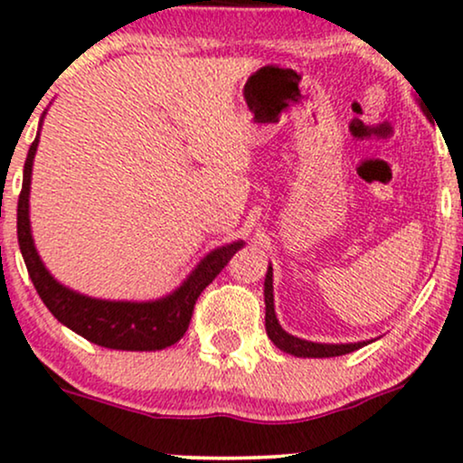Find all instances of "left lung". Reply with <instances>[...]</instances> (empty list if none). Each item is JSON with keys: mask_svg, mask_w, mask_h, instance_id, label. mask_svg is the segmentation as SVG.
<instances>
[{"mask_svg": "<svg viewBox=\"0 0 463 463\" xmlns=\"http://www.w3.org/2000/svg\"><path fill=\"white\" fill-rule=\"evenodd\" d=\"M265 331H268V337L272 339L274 346L280 348L283 353L294 354V357H339V354H348L353 350H359L368 346L370 342H357V344H316L307 342V339L294 337L287 331H283L279 320H276L274 313V287H272V265L268 268V274H265Z\"/></svg>", "mask_w": 463, "mask_h": 463, "instance_id": "8db88e82", "label": "left lung"}]
</instances>
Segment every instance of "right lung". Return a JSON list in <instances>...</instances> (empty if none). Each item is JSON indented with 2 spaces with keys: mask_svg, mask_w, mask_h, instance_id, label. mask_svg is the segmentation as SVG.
<instances>
[{
  "mask_svg": "<svg viewBox=\"0 0 463 463\" xmlns=\"http://www.w3.org/2000/svg\"><path fill=\"white\" fill-rule=\"evenodd\" d=\"M36 147H39V135L32 141L24 165V184H21L17 204V237L32 283L47 309L73 333L82 335L84 339L104 348L163 350L176 344L187 333L195 300L200 298L206 285L213 283L215 276L224 269V265L243 246V241H232L206 254L198 268L189 274V279L174 294L165 296L161 300H99L78 294V291L58 283L54 276L47 272L34 248V239H32L30 180Z\"/></svg>",
  "mask_w": 463,
  "mask_h": 463,
  "instance_id": "right-lung-1",
  "label": "right lung"
}]
</instances>
